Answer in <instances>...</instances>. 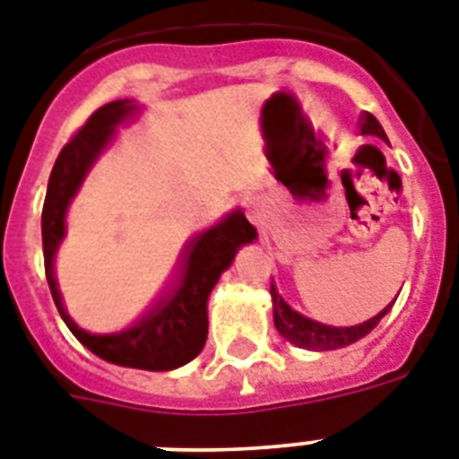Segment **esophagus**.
I'll return each instance as SVG.
<instances>
[{"instance_id":"esophagus-1","label":"esophagus","mask_w":459,"mask_h":459,"mask_svg":"<svg viewBox=\"0 0 459 459\" xmlns=\"http://www.w3.org/2000/svg\"><path fill=\"white\" fill-rule=\"evenodd\" d=\"M244 211H247V218L251 220L253 225H263V208H260L255 196H247V199H244Z\"/></svg>"}]
</instances>
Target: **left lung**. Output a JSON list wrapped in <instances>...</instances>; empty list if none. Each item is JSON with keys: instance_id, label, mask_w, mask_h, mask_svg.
<instances>
[{"instance_id": "8db88e82", "label": "left lung", "mask_w": 459, "mask_h": 459, "mask_svg": "<svg viewBox=\"0 0 459 459\" xmlns=\"http://www.w3.org/2000/svg\"><path fill=\"white\" fill-rule=\"evenodd\" d=\"M360 134L386 139V132L379 126V120L368 111L360 116ZM270 296H273V317L277 332L287 341H291L293 346L307 348V351H336V348L351 346L355 341H360L362 336H368L379 325L381 317L391 310V306H386L372 320L360 322L355 327H332V325H322V322L310 320L306 315H300L299 310H293L287 300L281 299L274 284H270Z\"/></svg>"}]
</instances>
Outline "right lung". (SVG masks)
Masks as SVG:
<instances>
[{"label":"right lung","mask_w":459,"mask_h":459,"mask_svg":"<svg viewBox=\"0 0 459 459\" xmlns=\"http://www.w3.org/2000/svg\"><path fill=\"white\" fill-rule=\"evenodd\" d=\"M137 113L139 106L132 99H118L101 106L58 153L42 208L44 273L58 315L84 348L120 368L168 372L182 368L204 351L208 336V296L218 284L220 274L232 265L239 247L251 244L258 232L244 212H230L189 244L170 291L132 327L116 333H91L78 327L65 310L54 273V258L65 237V212L87 172L116 137V127Z\"/></svg>","instance_id":"1"}]
</instances>
